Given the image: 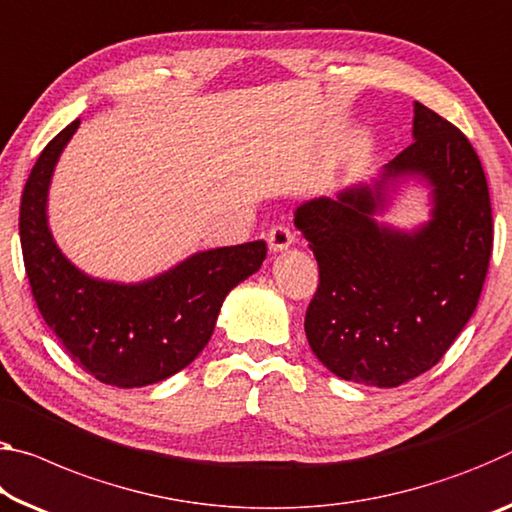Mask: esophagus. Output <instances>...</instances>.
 <instances>
[{"label": "esophagus", "mask_w": 512, "mask_h": 512, "mask_svg": "<svg viewBox=\"0 0 512 512\" xmlns=\"http://www.w3.org/2000/svg\"><path fill=\"white\" fill-rule=\"evenodd\" d=\"M294 232L289 230L287 225H273L269 230V248L273 253H280V250H287L291 243H294Z\"/></svg>", "instance_id": "obj_1"}]
</instances>
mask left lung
Returning <instances> with one entry per match:
<instances>
[{
    "label": "left lung",
    "instance_id": "8db88e82",
    "mask_svg": "<svg viewBox=\"0 0 512 512\" xmlns=\"http://www.w3.org/2000/svg\"><path fill=\"white\" fill-rule=\"evenodd\" d=\"M412 134L376 189L310 200L294 218L319 264L307 342L332 373L364 385L396 387L435 367L474 314L492 257L490 191L472 143L421 102ZM405 172L434 184V221L415 235L370 218L384 180Z\"/></svg>",
    "mask_w": 512,
    "mask_h": 512
}]
</instances>
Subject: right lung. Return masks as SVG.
<instances>
[{"instance_id":"add662e5","label":"right lung","mask_w":512,"mask_h":512,"mask_svg":"<svg viewBox=\"0 0 512 512\" xmlns=\"http://www.w3.org/2000/svg\"><path fill=\"white\" fill-rule=\"evenodd\" d=\"M79 120L45 145L20 202V243L40 314L81 369L111 387L159 383L198 358L230 291L259 271L266 243L198 253L143 285H113L77 271L50 234L47 186Z\"/></svg>"}]
</instances>
